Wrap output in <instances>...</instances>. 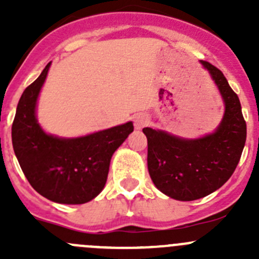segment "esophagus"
<instances>
[{
    "label": "esophagus",
    "instance_id": "obj_1",
    "mask_svg": "<svg viewBox=\"0 0 259 259\" xmlns=\"http://www.w3.org/2000/svg\"><path fill=\"white\" fill-rule=\"evenodd\" d=\"M148 124H149V119L145 116L144 114L135 115V117H134L135 129L140 130V129H143V127H145Z\"/></svg>",
    "mask_w": 259,
    "mask_h": 259
}]
</instances>
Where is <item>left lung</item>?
<instances>
[{"mask_svg":"<svg viewBox=\"0 0 259 259\" xmlns=\"http://www.w3.org/2000/svg\"><path fill=\"white\" fill-rule=\"evenodd\" d=\"M202 64L218 86L226 105L223 120L215 132L190 140L151 127L143 129L148 139L151 180L161 193L183 202L205 197L231 178L247 138L238 95L221 70L207 61Z\"/></svg>","mask_w":259,"mask_h":259,"instance_id":"8db88e82","label":"left lung"}]
</instances>
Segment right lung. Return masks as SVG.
Returning <instances> with one entry per match:
<instances>
[{"mask_svg":"<svg viewBox=\"0 0 259 259\" xmlns=\"http://www.w3.org/2000/svg\"><path fill=\"white\" fill-rule=\"evenodd\" d=\"M50 64L18 101L12 122V145L23 174L36 192L61 204H82L104 189L111 156L134 126L129 121L74 139L46 134L35 110Z\"/></svg>","mask_w":259,"mask_h":259,"instance_id":"1","label":"right lung"}]
</instances>
